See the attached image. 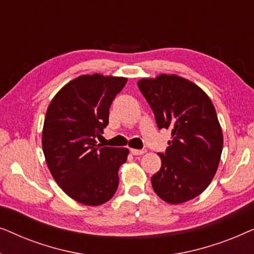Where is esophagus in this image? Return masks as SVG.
Instances as JSON below:
<instances>
[{"label": "esophagus", "instance_id": "1", "mask_svg": "<svg viewBox=\"0 0 254 254\" xmlns=\"http://www.w3.org/2000/svg\"><path fill=\"white\" fill-rule=\"evenodd\" d=\"M145 149H130V152L133 155H143L145 154Z\"/></svg>", "mask_w": 254, "mask_h": 254}]
</instances>
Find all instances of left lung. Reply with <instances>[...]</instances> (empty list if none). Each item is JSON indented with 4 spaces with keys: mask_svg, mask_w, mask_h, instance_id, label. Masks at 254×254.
<instances>
[{
    "mask_svg": "<svg viewBox=\"0 0 254 254\" xmlns=\"http://www.w3.org/2000/svg\"><path fill=\"white\" fill-rule=\"evenodd\" d=\"M137 86L154 112L158 129L171 130L162 166L151 177L155 193L178 204L199 195L214 178L223 135L209 97L189 79L176 75L142 78Z\"/></svg>",
    "mask_w": 254,
    "mask_h": 254,
    "instance_id": "obj_1",
    "label": "left lung"
}]
</instances>
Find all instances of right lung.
<instances>
[{"mask_svg":"<svg viewBox=\"0 0 254 254\" xmlns=\"http://www.w3.org/2000/svg\"><path fill=\"white\" fill-rule=\"evenodd\" d=\"M127 78L83 75L59 91L48 106L43 150L48 169L64 192L86 206L114 195L128 149L102 147L96 138L109 125L110 107Z\"/></svg>","mask_w":254,"mask_h":254,"instance_id":"add662e5","label":"right lung"}]
</instances>
